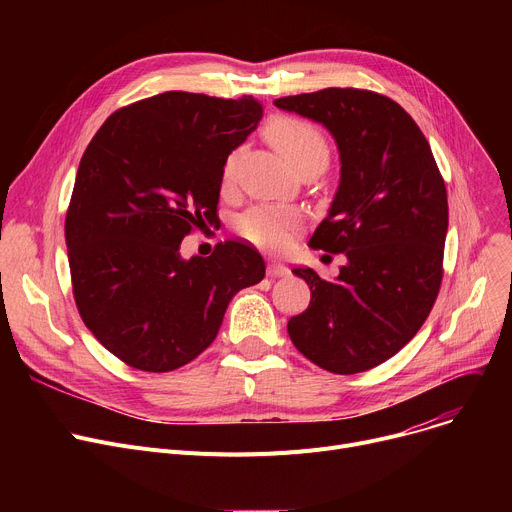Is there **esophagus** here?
I'll return each mask as SVG.
<instances>
[{"label": "esophagus", "mask_w": 512, "mask_h": 512, "mask_svg": "<svg viewBox=\"0 0 512 512\" xmlns=\"http://www.w3.org/2000/svg\"><path fill=\"white\" fill-rule=\"evenodd\" d=\"M286 274H288V267H286V265H282V263L272 261L270 265H267V276L278 278V276H286Z\"/></svg>", "instance_id": "34e87169"}]
</instances>
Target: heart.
Here are the masks:
<instances>
[{
    "mask_svg": "<svg viewBox=\"0 0 512 512\" xmlns=\"http://www.w3.org/2000/svg\"><path fill=\"white\" fill-rule=\"evenodd\" d=\"M265 134L274 147L303 172H324L330 164V143L324 130L299 116H274L265 124ZM238 151L230 153L224 166V180L234 174ZM299 226V213L284 207L259 205L238 218V232L261 247H282L288 234Z\"/></svg>",
    "mask_w": 512,
    "mask_h": 512,
    "instance_id": "obj_1",
    "label": "heart"
}]
</instances>
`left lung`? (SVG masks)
I'll return each mask as SVG.
<instances>
[{
    "instance_id": "obj_1",
    "label": "left lung",
    "mask_w": 512,
    "mask_h": 512,
    "mask_svg": "<svg viewBox=\"0 0 512 512\" xmlns=\"http://www.w3.org/2000/svg\"><path fill=\"white\" fill-rule=\"evenodd\" d=\"M338 143L340 186L309 247L344 253L334 282L292 270L311 288L288 336L321 369L351 375L394 357L423 326L444 276L448 199L417 122L386 95L355 87L280 97Z\"/></svg>"
}]
</instances>
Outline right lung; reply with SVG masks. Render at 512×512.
Here are the masks:
<instances>
[{
    "instance_id": "obj_1",
    "label": "right lung",
    "mask_w": 512,
    "mask_h": 512,
    "mask_svg": "<svg viewBox=\"0 0 512 512\" xmlns=\"http://www.w3.org/2000/svg\"><path fill=\"white\" fill-rule=\"evenodd\" d=\"M261 112L253 95L166 91L116 110L80 159L64 224L74 303L128 367L191 363L234 294L263 280V257L242 240L180 257L184 236L218 220L226 159Z\"/></svg>"
}]
</instances>
